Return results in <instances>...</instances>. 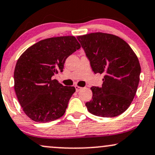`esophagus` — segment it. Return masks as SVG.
Returning a JSON list of instances; mask_svg holds the SVG:
<instances>
[{
  "instance_id": "1",
  "label": "esophagus",
  "mask_w": 155,
  "mask_h": 155,
  "mask_svg": "<svg viewBox=\"0 0 155 155\" xmlns=\"http://www.w3.org/2000/svg\"><path fill=\"white\" fill-rule=\"evenodd\" d=\"M75 88H76V92H79L81 90V89H82V87H79V86H75Z\"/></svg>"
}]
</instances>
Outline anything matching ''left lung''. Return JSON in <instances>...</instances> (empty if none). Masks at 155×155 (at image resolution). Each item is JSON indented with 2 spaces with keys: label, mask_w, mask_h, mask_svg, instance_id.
<instances>
[{
  "label": "left lung",
  "mask_w": 155,
  "mask_h": 155,
  "mask_svg": "<svg viewBox=\"0 0 155 155\" xmlns=\"http://www.w3.org/2000/svg\"><path fill=\"white\" fill-rule=\"evenodd\" d=\"M77 39L95 74H104L102 87H92V100L86 103L90 113L102 117L122 114L136 95L140 80L138 58L128 44L117 35L92 33Z\"/></svg>",
  "instance_id": "left-lung-1"
}]
</instances>
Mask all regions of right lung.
<instances>
[{"label": "right lung", "instance_id": "right-lung-1", "mask_svg": "<svg viewBox=\"0 0 155 155\" xmlns=\"http://www.w3.org/2000/svg\"><path fill=\"white\" fill-rule=\"evenodd\" d=\"M81 46L74 36L49 38L27 49L16 64L15 90L25 114L37 122H49L63 116L76 91L52 76L63 71L68 56Z\"/></svg>", "mask_w": 155, "mask_h": 155}]
</instances>
